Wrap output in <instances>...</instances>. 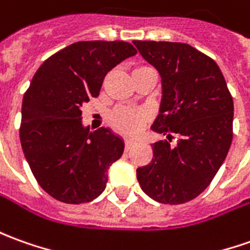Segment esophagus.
<instances>
[{"label":"esophagus","mask_w":250,"mask_h":250,"mask_svg":"<svg viewBox=\"0 0 250 250\" xmlns=\"http://www.w3.org/2000/svg\"><path fill=\"white\" fill-rule=\"evenodd\" d=\"M125 150H128V149L134 145V141H131V139H125Z\"/></svg>","instance_id":"esophagus-1"}]
</instances>
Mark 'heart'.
Returning <instances> with one entry per match:
<instances>
[{
	"label": "heart",
	"instance_id": "1",
	"mask_svg": "<svg viewBox=\"0 0 250 250\" xmlns=\"http://www.w3.org/2000/svg\"><path fill=\"white\" fill-rule=\"evenodd\" d=\"M146 67H138L134 72L145 69ZM132 72V74H134ZM147 120V113L144 111H135L130 108H116L109 116L112 127L125 135H135L138 134Z\"/></svg>",
	"mask_w": 250,
	"mask_h": 250
}]
</instances>
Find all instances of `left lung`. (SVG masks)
I'll return each mask as SVG.
<instances>
[{
  "mask_svg": "<svg viewBox=\"0 0 250 250\" xmlns=\"http://www.w3.org/2000/svg\"><path fill=\"white\" fill-rule=\"evenodd\" d=\"M161 78L152 130L176 145L152 144L153 159L137 169L141 189L161 204H183L209 186L232 141L234 104L218 64L188 43L134 41Z\"/></svg>",
  "mask_w": 250,
  "mask_h": 250,
  "instance_id": "left-lung-1",
  "label": "left lung"
}]
</instances>
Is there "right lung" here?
<instances>
[{
  "label": "right lung",
  "instance_id": "obj_1",
  "mask_svg": "<svg viewBox=\"0 0 250 250\" xmlns=\"http://www.w3.org/2000/svg\"><path fill=\"white\" fill-rule=\"evenodd\" d=\"M137 54L123 41H82L50 56L32 78L21 105L20 142L32 174L47 194L67 204L103 193L108 169L125 141L108 127L90 131L82 105L98 97L105 75Z\"/></svg>",
  "mask_w": 250,
  "mask_h": 250
}]
</instances>
